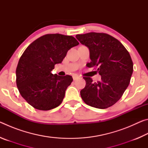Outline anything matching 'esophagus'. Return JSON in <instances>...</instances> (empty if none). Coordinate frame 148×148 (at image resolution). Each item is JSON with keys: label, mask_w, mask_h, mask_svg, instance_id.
<instances>
[{"label": "esophagus", "mask_w": 148, "mask_h": 148, "mask_svg": "<svg viewBox=\"0 0 148 148\" xmlns=\"http://www.w3.org/2000/svg\"><path fill=\"white\" fill-rule=\"evenodd\" d=\"M72 77H73V79L74 80H76V79H77L79 78V76H77V75H76V74H74L73 76H72Z\"/></svg>", "instance_id": "34e87169"}]
</instances>
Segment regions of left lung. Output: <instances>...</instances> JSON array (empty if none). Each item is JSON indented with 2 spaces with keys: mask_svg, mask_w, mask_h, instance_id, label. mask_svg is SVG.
I'll return each mask as SVG.
<instances>
[{
  "mask_svg": "<svg viewBox=\"0 0 148 148\" xmlns=\"http://www.w3.org/2000/svg\"><path fill=\"white\" fill-rule=\"evenodd\" d=\"M80 43L89 49L91 62L87 67H97L101 80L93 82L90 77H84L86 87L80 95L86 104L105 109L119 101L127 87L133 72L131 56L118 40L102 32L77 34Z\"/></svg>",
  "mask_w": 148,
  "mask_h": 148,
  "instance_id": "left-lung-1",
  "label": "left lung"
}]
</instances>
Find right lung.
Here are the masks:
<instances>
[{
    "instance_id": "add662e5",
    "label": "right lung",
    "mask_w": 148,
    "mask_h": 148,
    "mask_svg": "<svg viewBox=\"0 0 148 148\" xmlns=\"http://www.w3.org/2000/svg\"><path fill=\"white\" fill-rule=\"evenodd\" d=\"M78 44L72 36L47 34L25 50L17 66L16 84L22 97L34 108L49 110L61 104L73 79L69 75L59 76L51 71L71 47Z\"/></svg>"
}]
</instances>
